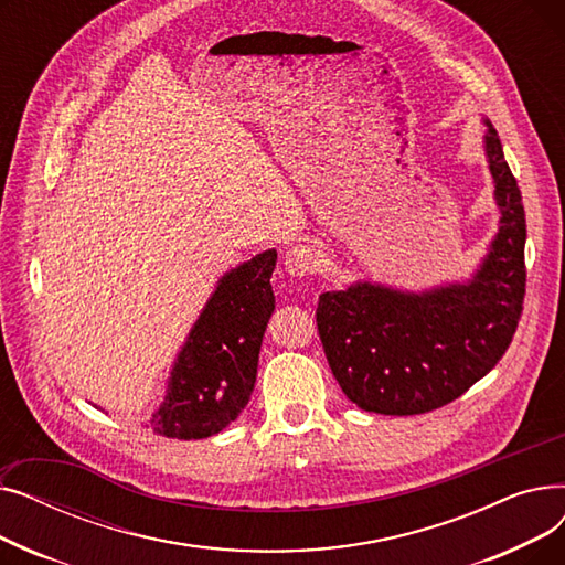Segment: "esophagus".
<instances>
[{"label":"esophagus","instance_id":"34e87169","mask_svg":"<svg viewBox=\"0 0 565 565\" xmlns=\"http://www.w3.org/2000/svg\"><path fill=\"white\" fill-rule=\"evenodd\" d=\"M284 265H286V273L290 277H300L302 279V277L316 273L318 254L309 245H292V247L286 249Z\"/></svg>","mask_w":565,"mask_h":565}]
</instances>
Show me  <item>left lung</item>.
<instances>
[{"instance_id": "obj_1", "label": "left lung", "mask_w": 565, "mask_h": 565, "mask_svg": "<svg viewBox=\"0 0 565 565\" xmlns=\"http://www.w3.org/2000/svg\"><path fill=\"white\" fill-rule=\"evenodd\" d=\"M486 156L499 231L469 281L424 292L358 281L322 292L316 309L324 358L343 394L366 412L424 414L462 396L509 350L522 316L526 220L492 124Z\"/></svg>"}]
</instances>
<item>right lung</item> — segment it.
<instances>
[{"mask_svg": "<svg viewBox=\"0 0 565 565\" xmlns=\"http://www.w3.org/2000/svg\"><path fill=\"white\" fill-rule=\"evenodd\" d=\"M277 252L267 249L226 273L178 352L167 396L151 428L175 439L217 435L254 392L263 334L275 311L270 277Z\"/></svg>", "mask_w": 565, "mask_h": 565, "instance_id": "add662e5", "label": "right lung"}]
</instances>
